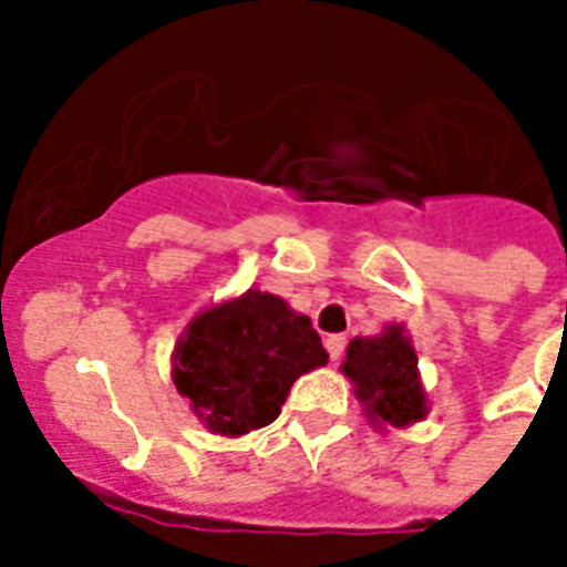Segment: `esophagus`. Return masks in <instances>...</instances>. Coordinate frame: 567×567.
Masks as SVG:
<instances>
[{"label": "esophagus", "instance_id": "esophagus-1", "mask_svg": "<svg viewBox=\"0 0 567 567\" xmlns=\"http://www.w3.org/2000/svg\"><path fill=\"white\" fill-rule=\"evenodd\" d=\"M344 347H347L344 336H327V350H329V359H332V362H338V359L344 355Z\"/></svg>", "mask_w": 567, "mask_h": 567}]
</instances>
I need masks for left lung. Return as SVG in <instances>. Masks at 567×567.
Listing matches in <instances>:
<instances>
[{"label":"left lung","mask_w":567,"mask_h":567,"mask_svg":"<svg viewBox=\"0 0 567 567\" xmlns=\"http://www.w3.org/2000/svg\"><path fill=\"white\" fill-rule=\"evenodd\" d=\"M341 368L355 382V394L373 423L405 426L421 421L426 412L417 355L400 327H388L377 338L350 341Z\"/></svg>","instance_id":"1"}]
</instances>
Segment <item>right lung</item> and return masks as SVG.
<instances>
[{"label": "right lung", "instance_id": "right-lung-1", "mask_svg": "<svg viewBox=\"0 0 567 567\" xmlns=\"http://www.w3.org/2000/svg\"><path fill=\"white\" fill-rule=\"evenodd\" d=\"M327 362L306 315L274 293L247 291L190 320L173 355V382L208 430L244 435L274 423L293 379Z\"/></svg>", "mask_w": 567, "mask_h": 567}]
</instances>
